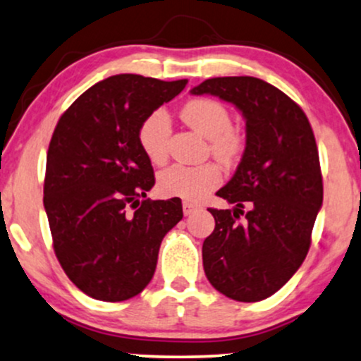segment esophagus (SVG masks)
<instances>
[{"label":"esophagus","mask_w":361,"mask_h":361,"mask_svg":"<svg viewBox=\"0 0 361 361\" xmlns=\"http://www.w3.org/2000/svg\"><path fill=\"white\" fill-rule=\"evenodd\" d=\"M197 209H199V206H197V204H194V202H189V201H184V202H182V211H184V214H185V216L192 214L194 211H197Z\"/></svg>","instance_id":"obj_1"}]
</instances>
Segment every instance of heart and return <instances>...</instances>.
<instances>
[{
	"label": "heart",
	"mask_w": 361,
	"mask_h": 361,
	"mask_svg": "<svg viewBox=\"0 0 361 361\" xmlns=\"http://www.w3.org/2000/svg\"><path fill=\"white\" fill-rule=\"evenodd\" d=\"M182 118L194 130L209 138L211 154L223 162H233L243 150V138L238 131L231 128L233 118L230 109L219 101L209 97L189 101L182 109ZM171 133V118L164 109H155L140 123V148L152 164L160 165L165 162L169 155ZM221 180V171L216 164H173L159 173L157 188L162 196L197 202L218 188Z\"/></svg>",
	"instance_id": "obj_1"
}]
</instances>
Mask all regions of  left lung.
<instances>
[{"mask_svg": "<svg viewBox=\"0 0 361 361\" xmlns=\"http://www.w3.org/2000/svg\"><path fill=\"white\" fill-rule=\"evenodd\" d=\"M190 92L221 97L247 120L241 162L216 192L236 207H209L216 226L202 243V265L216 290L240 302H258L298 272L311 247L323 204L314 133L302 108L262 79L213 78ZM245 205L250 207L247 214Z\"/></svg>", "mask_w": 361, "mask_h": 361, "instance_id": "1", "label": "left lung"}]
</instances>
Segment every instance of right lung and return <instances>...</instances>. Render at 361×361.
I'll list each match as a JSON object with an SVG mask.
<instances>
[{"label": "right lung", "instance_id": "add662e5", "mask_svg": "<svg viewBox=\"0 0 361 361\" xmlns=\"http://www.w3.org/2000/svg\"><path fill=\"white\" fill-rule=\"evenodd\" d=\"M188 80L120 74L82 92L59 118L44 206L55 257L89 298L120 302L152 281L164 236L182 219L179 197L152 201V162L138 143L143 118Z\"/></svg>", "mask_w": 361, "mask_h": 361}]
</instances>
